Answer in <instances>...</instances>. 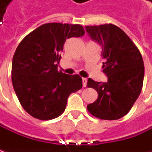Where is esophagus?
I'll return each instance as SVG.
<instances>
[{"label": "esophagus", "mask_w": 152, "mask_h": 152, "mask_svg": "<svg viewBox=\"0 0 152 152\" xmlns=\"http://www.w3.org/2000/svg\"><path fill=\"white\" fill-rule=\"evenodd\" d=\"M82 81H83V87H86V85H87V79L86 78H82Z\"/></svg>", "instance_id": "obj_1"}]
</instances>
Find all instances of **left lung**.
<instances>
[{"label": "left lung", "mask_w": 152, "mask_h": 152, "mask_svg": "<svg viewBox=\"0 0 152 152\" xmlns=\"http://www.w3.org/2000/svg\"><path fill=\"white\" fill-rule=\"evenodd\" d=\"M91 38L102 45L105 59L102 68L106 83L88 79L87 86L98 93L88 112L102 120L119 119L125 116L140 96L143 86L144 61L135 44L124 30L112 23L85 26Z\"/></svg>", "instance_id": "left-lung-1"}]
</instances>
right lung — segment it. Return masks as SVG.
Returning a JSON list of instances; mask_svg holds the SVG:
<instances>
[{"instance_id": "add662e5", "label": "right lung", "mask_w": 152, "mask_h": 152, "mask_svg": "<svg viewBox=\"0 0 152 152\" xmlns=\"http://www.w3.org/2000/svg\"><path fill=\"white\" fill-rule=\"evenodd\" d=\"M80 24L49 23L26 35L15 51L12 82L23 109L33 118L50 120L66 108L71 93L82 88V78L57 70L66 39L85 34Z\"/></svg>"}]
</instances>
